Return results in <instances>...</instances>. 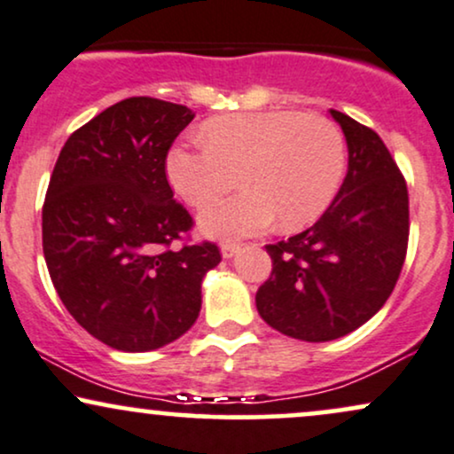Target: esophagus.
Masks as SVG:
<instances>
[{"label":"esophagus","instance_id":"34e87169","mask_svg":"<svg viewBox=\"0 0 454 454\" xmlns=\"http://www.w3.org/2000/svg\"><path fill=\"white\" fill-rule=\"evenodd\" d=\"M241 252V245L239 243H222V256L223 258H234Z\"/></svg>","mask_w":454,"mask_h":454}]
</instances>
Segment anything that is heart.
<instances>
[{
	"mask_svg": "<svg viewBox=\"0 0 454 454\" xmlns=\"http://www.w3.org/2000/svg\"><path fill=\"white\" fill-rule=\"evenodd\" d=\"M200 143L175 145L166 176L190 205L234 185L245 192L202 207L198 226L217 239L267 231L279 217L286 231L316 222L346 173V140L331 119L296 111L239 113L211 119Z\"/></svg>",
	"mask_w": 454,
	"mask_h": 454,
	"instance_id": "b5f03b06",
	"label": "heart"
}]
</instances>
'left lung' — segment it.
Masks as SVG:
<instances>
[{"label": "left lung", "mask_w": 454, "mask_h": 454, "mask_svg": "<svg viewBox=\"0 0 454 454\" xmlns=\"http://www.w3.org/2000/svg\"><path fill=\"white\" fill-rule=\"evenodd\" d=\"M348 145L335 200L307 231L267 245L270 278L256 293L269 326L301 341H333L387 303L405 260L408 187L373 129L331 111Z\"/></svg>", "instance_id": "obj_1"}]
</instances>
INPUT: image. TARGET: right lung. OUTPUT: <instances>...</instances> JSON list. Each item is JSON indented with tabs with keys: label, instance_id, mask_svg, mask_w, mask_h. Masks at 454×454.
<instances>
[{
	"label": "right lung",
	"instance_id": "obj_1",
	"mask_svg": "<svg viewBox=\"0 0 454 454\" xmlns=\"http://www.w3.org/2000/svg\"><path fill=\"white\" fill-rule=\"evenodd\" d=\"M194 119L181 104L128 98L66 140L43 207V249L72 317L114 350L179 340L220 264L213 243H170L192 228L166 179L170 145Z\"/></svg>",
	"mask_w": 454,
	"mask_h": 454
}]
</instances>
